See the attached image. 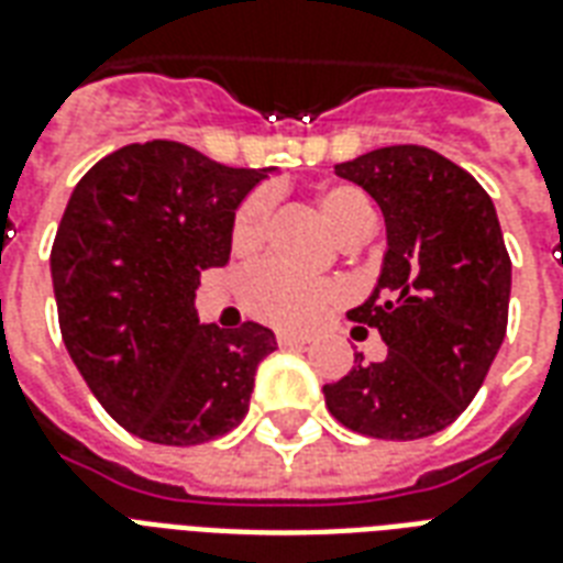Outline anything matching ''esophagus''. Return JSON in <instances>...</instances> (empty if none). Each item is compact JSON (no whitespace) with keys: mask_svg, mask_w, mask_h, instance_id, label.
Wrapping results in <instances>:
<instances>
[{"mask_svg":"<svg viewBox=\"0 0 563 563\" xmlns=\"http://www.w3.org/2000/svg\"><path fill=\"white\" fill-rule=\"evenodd\" d=\"M276 341L282 346H299V344H308L311 335H302V332H276Z\"/></svg>","mask_w":563,"mask_h":563,"instance_id":"esophagus-1","label":"esophagus"}]
</instances>
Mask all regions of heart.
Wrapping results in <instances>:
<instances>
[{"label":"heart","instance_id":"heart-1","mask_svg":"<svg viewBox=\"0 0 563 563\" xmlns=\"http://www.w3.org/2000/svg\"><path fill=\"white\" fill-rule=\"evenodd\" d=\"M317 210L344 243L377 225V210L358 186H323L317 192ZM266 222H269V192L261 189L236 207L231 222V246L236 252H252L261 246ZM344 297V285L332 278H299L276 264L252 266L240 282V299L249 314L287 329L314 327L332 308L341 306Z\"/></svg>","mask_w":563,"mask_h":563}]
</instances>
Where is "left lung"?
I'll list each match as a JSON object with an SVG mask.
<instances>
[{"instance_id":"1","label":"left lung","mask_w":563,"mask_h":563,"mask_svg":"<svg viewBox=\"0 0 563 563\" xmlns=\"http://www.w3.org/2000/svg\"><path fill=\"white\" fill-rule=\"evenodd\" d=\"M374 198L386 257L374 294L350 311L388 353L323 386L329 412L374 439L445 430L484 386L507 332L510 257L493 198L466 168L421 145H391L338 163Z\"/></svg>"}]
</instances>
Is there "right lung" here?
I'll return each instance as SVG.
<instances>
[{"mask_svg": "<svg viewBox=\"0 0 563 563\" xmlns=\"http://www.w3.org/2000/svg\"><path fill=\"white\" fill-rule=\"evenodd\" d=\"M269 168H228L154 139L103 156L49 252L58 327L100 407L156 445H201L249 412L273 329L198 323L196 287L231 257L240 201Z\"/></svg>", "mask_w": 563, "mask_h": 563, "instance_id": "right-lung-1", "label": "right lung"}]
</instances>
